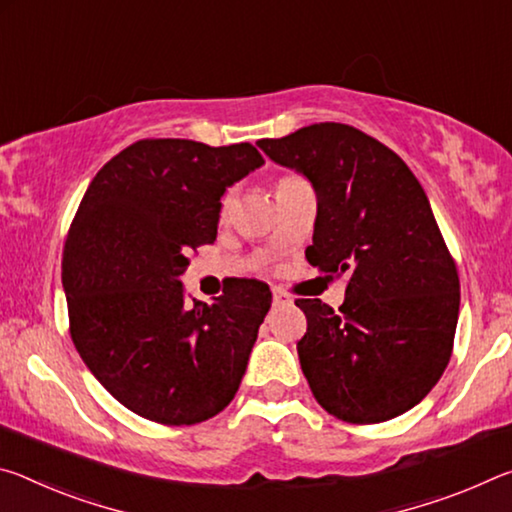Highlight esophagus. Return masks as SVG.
<instances>
[{"instance_id": "obj_1", "label": "esophagus", "mask_w": 512, "mask_h": 512, "mask_svg": "<svg viewBox=\"0 0 512 512\" xmlns=\"http://www.w3.org/2000/svg\"><path fill=\"white\" fill-rule=\"evenodd\" d=\"M291 298L282 289H273V305H289Z\"/></svg>"}]
</instances>
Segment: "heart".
Listing matches in <instances>:
<instances>
[{"label": "heart", "mask_w": 512, "mask_h": 512, "mask_svg": "<svg viewBox=\"0 0 512 512\" xmlns=\"http://www.w3.org/2000/svg\"><path fill=\"white\" fill-rule=\"evenodd\" d=\"M298 180H302V178H298V176H282L280 180H277L275 192H277V189H282V187H289V185H293V183H298Z\"/></svg>", "instance_id": "b5f03b06"}]
</instances>
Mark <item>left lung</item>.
<instances>
[{
  "label": "left lung",
  "mask_w": 512,
  "mask_h": 512,
  "mask_svg": "<svg viewBox=\"0 0 512 512\" xmlns=\"http://www.w3.org/2000/svg\"><path fill=\"white\" fill-rule=\"evenodd\" d=\"M257 146L314 187L307 262L348 280L339 311L296 300L307 316L298 357L311 393L345 422L397 418L445 372L461 305L427 194L400 155L348 124L323 121Z\"/></svg>",
  "instance_id": "left-lung-1"
}]
</instances>
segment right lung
I'll use <instances>...</instances> for the list:
<instances>
[{
  "instance_id": "add662e5",
  "label": "right lung",
  "mask_w": 512,
  "mask_h": 512,
  "mask_svg": "<svg viewBox=\"0 0 512 512\" xmlns=\"http://www.w3.org/2000/svg\"><path fill=\"white\" fill-rule=\"evenodd\" d=\"M262 164L248 142L140 140L103 164L69 225V334L101 386L146 420H210L239 391L268 284L237 277L192 305L180 275L214 244L225 189Z\"/></svg>"
}]
</instances>
